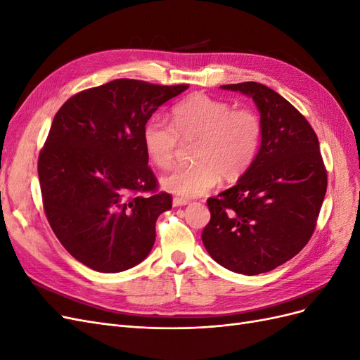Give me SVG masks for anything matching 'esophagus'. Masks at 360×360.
<instances>
[{"instance_id": "obj_1", "label": "esophagus", "mask_w": 360, "mask_h": 360, "mask_svg": "<svg viewBox=\"0 0 360 360\" xmlns=\"http://www.w3.org/2000/svg\"><path fill=\"white\" fill-rule=\"evenodd\" d=\"M188 204H189V201L184 200V198H174L172 200V205L174 207H184V205H188Z\"/></svg>"}]
</instances>
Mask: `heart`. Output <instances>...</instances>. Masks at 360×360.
I'll use <instances>...</instances> for the list:
<instances>
[{"mask_svg": "<svg viewBox=\"0 0 360 360\" xmlns=\"http://www.w3.org/2000/svg\"><path fill=\"white\" fill-rule=\"evenodd\" d=\"M263 123L249 108H234L207 94H192L172 108V124L151 118L144 127V147L159 168H169L180 139L198 141L195 165L176 168L162 177V188L184 198L201 197L221 176L233 181L242 177L258 153Z\"/></svg>", "mask_w": 360, "mask_h": 360, "instance_id": "b5f03b06", "label": "heart"}]
</instances>
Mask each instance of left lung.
I'll use <instances>...</instances> for the list:
<instances>
[{
  "label": "left lung",
  "mask_w": 360,
  "mask_h": 360,
  "mask_svg": "<svg viewBox=\"0 0 360 360\" xmlns=\"http://www.w3.org/2000/svg\"><path fill=\"white\" fill-rule=\"evenodd\" d=\"M254 101L263 123L258 153L233 188L207 200L202 231L222 267L254 276L297 255L311 238L328 188L319 138L296 108L258 82L221 85Z\"/></svg>",
  "instance_id": "1"
}]
</instances>
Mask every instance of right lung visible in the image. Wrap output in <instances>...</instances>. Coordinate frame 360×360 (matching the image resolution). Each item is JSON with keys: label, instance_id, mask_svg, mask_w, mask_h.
<instances>
[{"label": "right lung", "instance_id": "1", "mask_svg": "<svg viewBox=\"0 0 360 360\" xmlns=\"http://www.w3.org/2000/svg\"><path fill=\"white\" fill-rule=\"evenodd\" d=\"M184 90L115 79L75 94L53 117L39 156L43 207L61 245L84 266L118 274L150 254L158 217L172 198L156 193L143 134L158 108Z\"/></svg>", "mask_w": 360, "mask_h": 360}]
</instances>
